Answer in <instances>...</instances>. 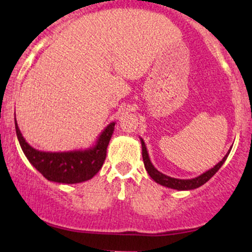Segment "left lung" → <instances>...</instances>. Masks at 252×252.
<instances>
[{"mask_svg":"<svg viewBox=\"0 0 252 252\" xmlns=\"http://www.w3.org/2000/svg\"><path fill=\"white\" fill-rule=\"evenodd\" d=\"M141 140V144H142V158H143V162H144V167H146V170L148 172V174L150 175V178L153 179L155 182L158 184L162 185L164 187H168V189H178V190H189V189H195L198 187L202 186L204 184H206L207 181L212 178L213 175L218 172L219 168L222 166V163L225 162V160L227 158L228 154H230L231 150H228L227 154L222 158V160L220 162H218L216 164L213 168H211L207 172L202 173L201 175L196 176L194 179H176V178H170V176L163 174V173L158 172V169L153 166L152 161H150L148 152H147V147L146 143L142 138Z\"/></svg>","mask_w":252,"mask_h":252,"instance_id":"left-lung-1","label":"left lung"}]
</instances>
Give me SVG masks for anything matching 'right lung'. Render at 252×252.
I'll list each match as a JSON object with an SVG mask.
<instances>
[{
	"instance_id": "right-lung-1",
	"label": "right lung",
	"mask_w": 252,
	"mask_h": 252,
	"mask_svg": "<svg viewBox=\"0 0 252 252\" xmlns=\"http://www.w3.org/2000/svg\"><path fill=\"white\" fill-rule=\"evenodd\" d=\"M115 129V122L110 123L91 148L71 152H41L30 146L22 136L15 120V130L28 161L47 180L59 184H79L88 181L102 168L106 158V148Z\"/></svg>"
}]
</instances>
